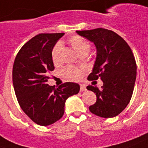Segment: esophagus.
Returning a JSON list of instances; mask_svg holds the SVG:
<instances>
[{
    "label": "esophagus",
    "mask_w": 148,
    "mask_h": 148,
    "mask_svg": "<svg viewBox=\"0 0 148 148\" xmlns=\"http://www.w3.org/2000/svg\"><path fill=\"white\" fill-rule=\"evenodd\" d=\"M86 91V86L85 85H80V91Z\"/></svg>",
    "instance_id": "esophagus-1"
}]
</instances>
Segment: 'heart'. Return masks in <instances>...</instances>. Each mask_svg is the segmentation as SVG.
<instances>
[{
    "label": "heart",
    "instance_id": "1",
    "mask_svg": "<svg viewBox=\"0 0 148 148\" xmlns=\"http://www.w3.org/2000/svg\"><path fill=\"white\" fill-rule=\"evenodd\" d=\"M69 43L73 49L76 51L80 56L88 54L91 48V45L89 41L79 35H74L69 39ZM63 49V45L61 43H57L53 47L51 53L52 60L54 64H58L60 62V53ZM64 79L69 81H79L84 73V69L81 68L68 66L65 67L61 72Z\"/></svg>",
    "mask_w": 148,
    "mask_h": 148
}]
</instances>
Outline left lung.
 Here are the masks:
<instances>
[{"label":"left lung","instance_id":"1","mask_svg":"<svg viewBox=\"0 0 148 148\" xmlns=\"http://www.w3.org/2000/svg\"><path fill=\"white\" fill-rule=\"evenodd\" d=\"M76 32L93 42L97 49L95 66L88 79L101 78L103 83L101 89L87 86L97 97L89 110L103 118L116 116L129 104L135 87L137 66L132 51L123 38L111 30L98 28Z\"/></svg>","mask_w":148,"mask_h":148}]
</instances>
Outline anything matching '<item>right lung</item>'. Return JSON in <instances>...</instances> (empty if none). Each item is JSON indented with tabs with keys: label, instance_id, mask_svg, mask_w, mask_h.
I'll return each instance as SVG.
<instances>
[{
	"label": "right lung",
	"instance_id": "1",
	"mask_svg": "<svg viewBox=\"0 0 148 148\" xmlns=\"http://www.w3.org/2000/svg\"><path fill=\"white\" fill-rule=\"evenodd\" d=\"M64 33H42L27 41L17 53L13 84L23 112L38 125H49L62 118L66 99L79 93V84L66 82L55 88L47 84L54 69L51 53Z\"/></svg>",
	"mask_w": 148,
	"mask_h": 148
}]
</instances>
